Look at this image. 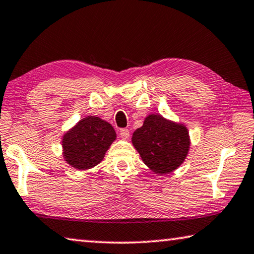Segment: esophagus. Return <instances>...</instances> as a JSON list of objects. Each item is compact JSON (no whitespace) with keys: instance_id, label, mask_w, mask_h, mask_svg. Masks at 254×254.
<instances>
[{"instance_id":"1","label":"esophagus","mask_w":254,"mask_h":254,"mask_svg":"<svg viewBox=\"0 0 254 254\" xmlns=\"http://www.w3.org/2000/svg\"><path fill=\"white\" fill-rule=\"evenodd\" d=\"M120 135L123 139H127L128 135H130V132H128L127 128H120Z\"/></svg>"}]
</instances>
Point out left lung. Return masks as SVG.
<instances>
[{"label": "left lung", "mask_w": 254, "mask_h": 254, "mask_svg": "<svg viewBox=\"0 0 254 254\" xmlns=\"http://www.w3.org/2000/svg\"><path fill=\"white\" fill-rule=\"evenodd\" d=\"M142 162L156 174H170L181 166L190 149L189 131L183 124L159 114L148 115L132 135Z\"/></svg>", "instance_id": "1"}]
</instances>
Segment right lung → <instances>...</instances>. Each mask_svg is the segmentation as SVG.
<instances>
[{
    "label": "right lung",
    "instance_id": "right-lung-1",
    "mask_svg": "<svg viewBox=\"0 0 254 254\" xmlns=\"http://www.w3.org/2000/svg\"><path fill=\"white\" fill-rule=\"evenodd\" d=\"M115 139L110 123L97 116H87L63 134V157L76 170H89L102 162Z\"/></svg>",
    "mask_w": 254,
    "mask_h": 254
}]
</instances>
